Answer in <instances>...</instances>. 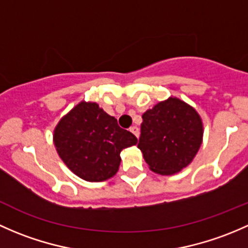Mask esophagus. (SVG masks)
I'll return each instance as SVG.
<instances>
[{
	"label": "esophagus",
	"mask_w": 248,
	"mask_h": 248,
	"mask_svg": "<svg viewBox=\"0 0 248 248\" xmlns=\"http://www.w3.org/2000/svg\"><path fill=\"white\" fill-rule=\"evenodd\" d=\"M130 131H131L136 137L140 136V129L137 126H131L130 127Z\"/></svg>",
	"instance_id": "esophagus-1"
}]
</instances>
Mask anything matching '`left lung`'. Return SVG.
Segmentation results:
<instances>
[{"label":"left lung","instance_id":"1","mask_svg":"<svg viewBox=\"0 0 248 248\" xmlns=\"http://www.w3.org/2000/svg\"><path fill=\"white\" fill-rule=\"evenodd\" d=\"M142 119L137 147L153 172L170 175L192 162L203 141V123L192 106L170 96Z\"/></svg>","mask_w":248,"mask_h":248}]
</instances>
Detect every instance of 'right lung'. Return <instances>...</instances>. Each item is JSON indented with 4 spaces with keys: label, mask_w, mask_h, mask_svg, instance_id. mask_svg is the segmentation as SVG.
<instances>
[{
    "label": "right lung",
    "mask_w": 248,
    "mask_h": 248,
    "mask_svg": "<svg viewBox=\"0 0 248 248\" xmlns=\"http://www.w3.org/2000/svg\"><path fill=\"white\" fill-rule=\"evenodd\" d=\"M53 142L71 172L87 181H104L118 172L121 152L137 139L98 104L81 101L58 122Z\"/></svg>",
    "instance_id": "right-lung-1"
}]
</instances>
